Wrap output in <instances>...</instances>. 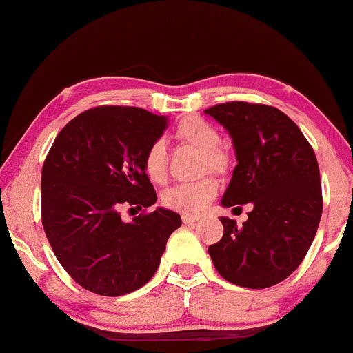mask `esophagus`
<instances>
[{"label": "esophagus", "mask_w": 353, "mask_h": 353, "mask_svg": "<svg viewBox=\"0 0 353 353\" xmlns=\"http://www.w3.org/2000/svg\"><path fill=\"white\" fill-rule=\"evenodd\" d=\"M199 216H190V214H184V216H182V222H184V224H192V222H197L199 221Z\"/></svg>", "instance_id": "obj_1"}]
</instances>
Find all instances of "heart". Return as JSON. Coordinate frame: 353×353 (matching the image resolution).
Masks as SVG:
<instances>
[{
  "instance_id": "heart-1",
  "label": "heart",
  "mask_w": 353,
  "mask_h": 353,
  "mask_svg": "<svg viewBox=\"0 0 353 353\" xmlns=\"http://www.w3.org/2000/svg\"><path fill=\"white\" fill-rule=\"evenodd\" d=\"M174 137L177 143L189 145L202 154V171L225 172L229 165V156L217 148L221 136L217 129L208 121L197 116H189L177 124ZM143 169L149 181L156 184H163L168 176V154L163 141H156L148 148L143 159ZM217 194V182L210 177L189 182V184H177L169 188L163 194V204L168 209L181 214H199Z\"/></svg>"
}]
</instances>
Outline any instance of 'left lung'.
Instances as JSON below:
<instances>
[{
    "label": "left lung",
    "mask_w": 353,
    "mask_h": 353,
    "mask_svg": "<svg viewBox=\"0 0 353 353\" xmlns=\"http://www.w3.org/2000/svg\"><path fill=\"white\" fill-rule=\"evenodd\" d=\"M204 112L229 132L237 159L221 204H252L242 228L221 217L224 236L209 245L210 259L234 285H275L301 265L317 232V157L297 124L272 106L234 101Z\"/></svg>",
    "instance_id": "obj_1"
}]
</instances>
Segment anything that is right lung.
<instances>
[{
  "label": "right lung",
  "mask_w": 353,
  "mask_h": 353,
  "mask_svg": "<svg viewBox=\"0 0 353 353\" xmlns=\"http://www.w3.org/2000/svg\"><path fill=\"white\" fill-rule=\"evenodd\" d=\"M168 117L141 108L99 106L70 121L41 172V219L56 259L81 287L106 297L131 294L159 267L181 216L157 208L131 222L121 208H151L157 196L143 169Z\"/></svg>",
  "instance_id": "add662e5"
}]
</instances>
